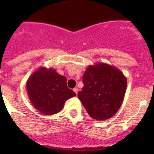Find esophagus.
Wrapping results in <instances>:
<instances>
[{
	"label": "esophagus",
	"instance_id": "1",
	"mask_svg": "<svg viewBox=\"0 0 154 154\" xmlns=\"http://www.w3.org/2000/svg\"><path fill=\"white\" fill-rule=\"evenodd\" d=\"M73 90H74V92L76 93V94H77V92H78V88H74Z\"/></svg>",
	"mask_w": 154,
	"mask_h": 154
}]
</instances>
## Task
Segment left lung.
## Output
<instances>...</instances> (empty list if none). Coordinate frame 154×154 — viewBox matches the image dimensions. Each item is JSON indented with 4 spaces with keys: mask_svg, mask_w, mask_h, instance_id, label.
Instances as JSON below:
<instances>
[{
    "mask_svg": "<svg viewBox=\"0 0 154 154\" xmlns=\"http://www.w3.org/2000/svg\"><path fill=\"white\" fill-rule=\"evenodd\" d=\"M83 83L77 96L92 119L106 120L119 111L127 88V78L120 70L103 63L91 65L85 71Z\"/></svg>",
    "mask_w": 154,
    "mask_h": 154,
    "instance_id": "obj_1",
    "label": "left lung"
}]
</instances>
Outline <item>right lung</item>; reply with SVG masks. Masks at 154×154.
<instances>
[{
    "instance_id": "add662e5",
    "label": "right lung",
    "mask_w": 154,
    "mask_h": 154,
    "mask_svg": "<svg viewBox=\"0 0 154 154\" xmlns=\"http://www.w3.org/2000/svg\"><path fill=\"white\" fill-rule=\"evenodd\" d=\"M26 88L32 106L47 116L58 113L68 99L76 96L68 88L66 77L53 68L41 67L36 70L27 80Z\"/></svg>"
}]
</instances>
